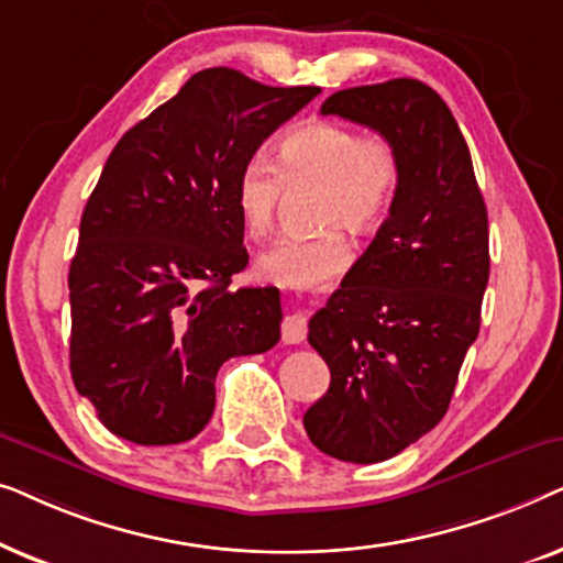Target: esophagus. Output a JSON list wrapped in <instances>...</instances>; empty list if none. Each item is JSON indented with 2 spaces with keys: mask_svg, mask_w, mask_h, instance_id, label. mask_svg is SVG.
I'll list each match as a JSON object with an SVG mask.
<instances>
[{
  "mask_svg": "<svg viewBox=\"0 0 563 563\" xmlns=\"http://www.w3.org/2000/svg\"><path fill=\"white\" fill-rule=\"evenodd\" d=\"M307 335L305 312H291L282 320V341L284 343H302Z\"/></svg>",
  "mask_w": 563,
  "mask_h": 563,
  "instance_id": "obj_1",
  "label": "esophagus"
}]
</instances>
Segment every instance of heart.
<instances>
[{"mask_svg":"<svg viewBox=\"0 0 563 563\" xmlns=\"http://www.w3.org/2000/svg\"><path fill=\"white\" fill-rule=\"evenodd\" d=\"M399 153L384 135H364L341 122L314 120L287 133L274 164L251 158L235 176L233 202L243 233L258 241L272 233L284 197V181L322 184L318 235L279 238L258 256L264 282L312 289L349 268L353 251L341 225L368 233L387 218L399 189Z\"/></svg>","mask_w":563,"mask_h":563,"instance_id":"obj_1","label":"heart"}]
</instances>
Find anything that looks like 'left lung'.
I'll return each instance as SVG.
<instances>
[{
	"label": "left lung",
	"instance_id": "obj_1",
	"mask_svg": "<svg viewBox=\"0 0 563 563\" xmlns=\"http://www.w3.org/2000/svg\"><path fill=\"white\" fill-rule=\"evenodd\" d=\"M320 112L389 137L402 166L389 218L307 333L330 368L328 391L305 412L307 435L338 461L376 464L449 410L479 335L487 207L464 135L428 84L343 89Z\"/></svg>",
	"mask_w": 563,
	"mask_h": 563
}]
</instances>
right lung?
<instances>
[{
    "label": "right lung",
    "mask_w": 563,
    "mask_h": 563,
    "mask_svg": "<svg viewBox=\"0 0 563 563\" xmlns=\"http://www.w3.org/2000/svg\"><path fill=\"white\" fill-rule=\"evenodd\" d=\"M318 95L205 68L114 145L68 272L71 379L110 433L189 441L212 418L218 368L279 341V289H230L249 266L233 187Z\"/></svg>",
    "instance_id": "add662e5"
}]
</instances>
